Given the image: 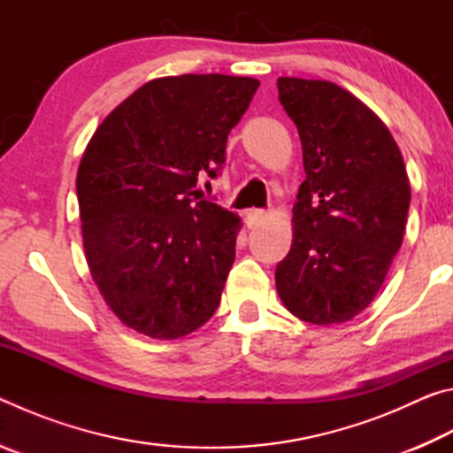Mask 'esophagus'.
I'll use <instances>...</instances> for the list:
<instances>
[{"label": "esophagus", "mask_w": 453, "mask_h": 453, "mask_svg": "<svg viewBox=\"0 0 453 453\" xmlns=\"http://www.w3.org/2000/svg\"><path fill=\"white\" fill-rule=\"evenodd\" d=\"M265 218L267 213L264 210H250L245 213V224H248V227H257Z\"/></svg>", "instance_id": "1"}]
</instances>
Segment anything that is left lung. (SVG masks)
<instances>
[{
  "label": "left lung",
  "mask_w": 453,
  "mask_h": 453,
  "mask_svg": "<svg viewBox=\"0 0 453 453\" xmlns=\"http://www.w3.org/2000/svg\"><path fill=\"white\" fill-rule=\"evenodd\" d=\"M278 91L300 134L305 180L275 288L302 321L343 324L378 296L402 248L408 172L386 124L348 89L326 80L280 78Z\"/></svg>",
  "instance_id": "left-lung-1"
}]
</instances>
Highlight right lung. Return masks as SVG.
Masks as SVG:
<instances>
[{"instance_id":"obj_1","label":"right lung","mask_w":453,"mask_h":453,"mask_svg":"<svg viewBox=\"0 0 453 453\" xmlns=\"http://www.w3.org/2000/svg\"><path fill=\"white\" fill-rule=\"evenodd\" d=\"M257 86L221 73L151 80L83 151L75 188L89 273L137 334L178 340L218 310L242 219L196 186L218 175Z\"/></svg>"}]
</instances>
